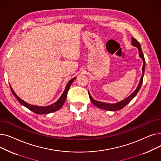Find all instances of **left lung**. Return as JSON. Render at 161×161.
<instances>
[{
  "label": "left lung",
  "mask_w": 161,
  "mask_h": 161,
  "mask_svg": "<svg viewBox=\"0 0 161 161\" xmlns=\"http://www.w3.org/2000/svg\"><path fill=\"white\" fill-rule=\"evenodd\" d=\"M132 46H135V47H137L139 51V55L140 57V58L143 60V67H142V75L140 78V83L138 84V86L137 87V88L134 91V92L126 98L124 99L123 100L120 101V102L115 103V104H108V103H102V102H99V101L95 100V99L92 98V97L91 96L89 92H88L89 93V98L91 100V102L92 103V104H94L97 107L101 108V109H105V110H108V111H117V110H120L122 108H123L126 105H127L130 101L135 97L137 95V93L138 92L139 90L141 88L142 86V84L143 83V74H144V71H145V66H146V61H145V58H144V56H143V52H142V50L141 48V46L140 44L139 43V42L138 40H136L135 38H132Z\"/></svg>",
  "instance_id": "left-lung-1"
}]
</instances>
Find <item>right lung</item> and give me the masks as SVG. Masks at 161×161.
Returning a JSON list of instances; mask_svg holds the SVG:
<instances>
[{
    "instance_id": "right-lung-1",
    "label": "right lung",
    "mask_w": 161,
    "mask_h": 161,
    "mask_svg": "<svg viewBox=\"0 0 161 161\" xmlns=\"http://www.w3.org/2000/svg\"><path fill=\"white\" fill-rule=\"evenodd\" d=\"M75 79V78H72V80H70L69 83H68L67 86L63 92V93L62 94L61 97L59 98V99L57 101L56 103H55L54 104L49 105L47 106H33V105H31L27 103H25V101H23V100H21L20 98H19L17 95L15 93V92L14 91V90L12 89V88L10 86V89L11 91L12 92L13 95L15 96V97L17 98V100H18V102L23 106H25L26 108H27L29 109H30L31 111L33 112L34 113H35L36 114H49V113H52L54 112L55 111H57L58 109H60L63 105L64 104L66 97H67V93L68 91H69L70 87L71 86L72 83H73V81H74V80Z\"/></svg>"
}]
</instances>
